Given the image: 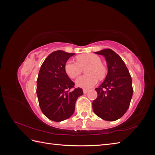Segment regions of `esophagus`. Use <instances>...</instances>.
I'll use <instances>...</instances> for the list:
<instances>
[{"label": "esophagus", "instance_id": "34e87169", "mask_svg": "<svg viewBox=\"0 0 155 155\" xmlns=\"http://www.w3.org/2000/svg\"><path fill=\"white\" fill-rule=\"evenodd\" d=\"M88 89H85V88H83V93L84 94H86L87 92H88Z\"/></svg>", "mask_w": 155, "mask_h": 155}]
</instances>
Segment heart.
I'll return each instance as SVG.
<instances>
[{"label": "heart", "instance_id": "obj_1", "mask_svg": "<svg viewBox=\"0 0 155 155\" xmlns=\"http://www.w3.org/2000/svg\"><path fill=\"white\" fill-rule=\"evenodd\" d=\"M76 61L68 60L64 64V71L67 76L74 79L79 76L85 70L87 75L78 78L76 84L78 87L89 88L94 86L98 79L102 80L107 74V68L101 63V59L94 54H85L76 57Z\"/></svg>", "mask_w": 155, "mask_h": 155}]
</instances>
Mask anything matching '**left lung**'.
Listing matches in <instances>:
<instances>
[{
  "instance_id": "1",
  "label": "left lung",
  "mask_w": 155,
  "mask_h": 155,
  "mask_svg": "<svg viewBox=\"0 0 155 155\" xmlns=\"http://www.w3.org/2000/svg\"><path fill=\"white\" fill-rule=\"evenodd\" d=\"M104 55L108 67L105 81L95 90L96 99L92 101V109L100 118L115 121L129 109L133 88L132 79L124 61L109 48L94 52Z\"/></svg>"
}]
</instances>
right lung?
Masks as SVG:
<instances>
[{
  "label": "right lung",
  "instance_id": "1",
  "mask_svg": "<svg viewBox=\"0 0 155 155\" xmlns=\"http://www.w3.org/2000/svg\"><path fill=\"white\" fill-rule=\"evenodd\" d=\"M74 54L55 51L42 64L37 80V95L42 112L51 120L61 121L71 116L75 104L83 94L81 88H74L75 83L64 71V64Z\"/></svg>",
  "mask_w": 155,
  "mask_h": 155
}]
</instances>
